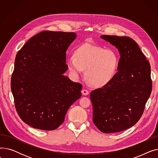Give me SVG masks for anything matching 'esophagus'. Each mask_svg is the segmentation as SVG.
<instances>
[{
	"label": "esophagus",
	"instance_id": "esophagus-1",
	"mask_svg": "<svg viewBox=\"0 0 158 158\" xmlns=\"http://www.w3.org/2000/svg\"><path fill=\"white\" fill-rule=\"evenodd\" d=\"M81 93H82V95H87L89 94V91L87 90V89H82V90L81 91Z\"/></svg>",
	"mask_w": 158,
	"mask_h": 158
}]
</instances>
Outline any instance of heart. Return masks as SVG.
<instances>
[{
  "label": "heart",
  "instance_id": "1",
  "mask_svg": "<svg viewBox=\"0 0 158 158\" xmlns=\"http://www.w3.org/2000/svg\"><path fill=\"white\" fill-rule=\"evenodd\" d=\"M119 61V56L113 50L85 44L76 49L74 56L68 57L66 64L73 77H79L85 70V77L89 83L102 87L114 78Z\"/></svg>",
  "mask_w": 158,
  "mask_h": 158
}]
</instances>
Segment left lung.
I'll list each match as a JSON object with an SVG mask.
<instances>
[{"label": "left lung", "mask_w": 158, "mask_h": 158, "mask_svg": "<svg viewBox=\"0 0 158 158\" xmlns=\"http://www.w3.org/2000/svg\"><path fill=\"white\" fill-rule=\"evenodd\" d=\"M118 49V72L90 94L93 122L104 133L127 129L142 117L152 88L151 65L136 41L127 36L102 35Z\"/></svg>", "instance_id": "left-lung-1"}]
</instances>
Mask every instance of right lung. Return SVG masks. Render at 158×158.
<instances>
[{
    "label": "right lung",
    "mask_w": 158,
    "mask_h": 158,
    "mask_svg": "<svg viewBox=\"0 0 158 158\" xmlns=\"http://www.w3.org/2000/svg\"><path fill=\"white\" fill-rule=\"evenodd\" d=\"M76 38L72 32L44 31L24 44L16 56L11 88L20 118L35 129L52 131L81 97L82 85L63 73L66 51Z\"/></svg>",
    "instance_id": "obj_1"
}]
</instances>
